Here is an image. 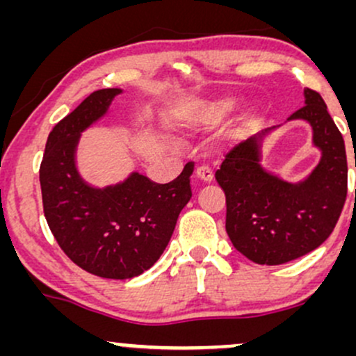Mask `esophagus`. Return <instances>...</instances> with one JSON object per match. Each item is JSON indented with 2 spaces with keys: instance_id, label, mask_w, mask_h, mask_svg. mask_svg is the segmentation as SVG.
Masks as SVG:
<instances>
[{
  "instance_id": "obj_1",
  "label": "esophagus",
  "mask_w": 356,
  "mask_h": 356,
  "mask_svg": "<svg viewBox=\"0 0 356 356\" xmlns=\"http://www.w3.org/2000/svg\"><path fill=\"white\" fill-rule=\"evenodd\" d=\"M195 175H197L199 181H202L204 184H211L212 182V177H214L212 170L209 169V167H206V165L197 167V170H195Z\"/></svg>"
}]
</instances>
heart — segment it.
<instances>
[{
    "mask_svg": "<svg viewBox=\"0 0 356 356\" xmlns=\"http://www.w3.org/2000/svg\"><path fill=\"white\" fill-rule=\"evenodd\" d=\"M238 105L239 102L234 95H220L209 102H192V104L184 105V107L170 113L169 124L174 129L181 130L216 124V122L229 117L238 108Z\"/></svg>",
    "mask_w": 356,
    "mask_h": 356,
    "instance_id": "b5f03b06",
    "label": "heart"
}]
</instances>
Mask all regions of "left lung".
I'll use <instances>...</instances> for the list:
<instances>
[{
    "label": "left lung",
    "mask_w": 356,
    "mask_h": 356,
    "mask_svg": "<svg viewBox=\"0 0 356 356\" xmlns=\"http://www.w3.org/2000/svg\"><path fill=\"white\" fill-rule=\"evenodd\" d=\"M312 127L320 150L314 169L298 182L263 165V144L277 127L261 130L226 155L216 181L226 194V231L232 246L252 263L276 266L308 254L328 239L346 199L345 142L325 100L305 88V107L288 122Z\"/></svg>",
    "instance_id": "left-lung-1"
}]
</instances>
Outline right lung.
<instances>
[{"mask_svg":"<svg viewBox=\"0 0 356 356\" xmlns=\"http://www.w3.org/2000/svg\"><path fill=\"white\" fill-rule=\"evenodd\" d=\"M122 92L90 93L53 127L40 165L44 218L56 243L76 266L107 280H130L157 263L191 201L194 172L189 162L169 184L132 172L105 187L81 177L76 165L81 134L107 115Z\"/></svg>","mask_w":356,"mask_h":356,"instance_id":"1","label":"right lung"}]
</instances>
